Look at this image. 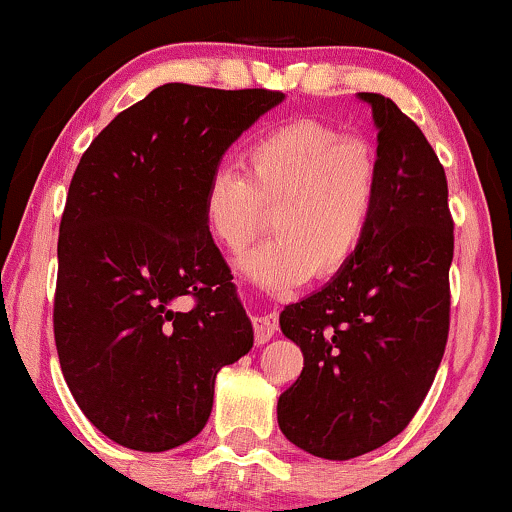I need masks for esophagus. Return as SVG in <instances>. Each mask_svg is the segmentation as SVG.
Listing matches in <instances>:
<instances>
[{
	"instance_id": "1",
	"label": "esophagus",
	"mask_w": 512,
	"mask_h": 512,
	"mask_svg": "<svg viewBox=\"0 0 512 512\" xmlns=\"http://www.w3.org/2000/svg\"><path fill=\"white\" fill-rule=\"evenodd\" d=\"M251 326H254V340L258 345H263V342H268L275 333H278V316L275 314L254 316L251 318Z\"/></svg>"
}]
</instances>
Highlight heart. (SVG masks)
Listing matches in <instances>:
<instances>
[{"mask_svg": "<svg viewBox=\"0 0 512 512\" xmlns=\"http://www.w3.org/2000/svg\"><path fill=\"white\" fill-rule=\"evenodd\" d=\"M242 172H210L203 222L220 249L237 254L270 210L275 237L242 258V270L261 287L290 290L311 273L333 278L364 249L383 194V165L369 141L294 119L244 148Z\"/></svg>", "mask_w": 512, "mask_h": 512, "instance_id": "1", "label": "heart"}]
</instances>
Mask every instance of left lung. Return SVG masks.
<instances>
[{
    "label": "left lung",
    "instance_id": "8db88e82",
    "mask_svg": "<svg viewBox=\"0 0 512 512\" xmlns=\"http://www.w3.org/2000/svg\"><path fill=\"white\" fill-rule=\"evenodd\" d=\"M374 110L383 194L359 256L302 302L280 328L304 369L278 400L294 446L326 460L381 448L412 422L434 383L450 328L453 215L441 160L390 98Z\"/></svg>",
    "mask_w": 512,
    "mask_h": 512
}]
</instances>
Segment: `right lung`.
<instances>
[{"label":"right lung","mask_w":512,"mask_h":512,"mask_svg":"<svg viewBox=\"0 0 512 512\" xmlns=\"http://www.w3.org/2000/svg\"><path fill=\"white\" fill-rule=\"evenodd\" d=\"M282 98L165 83L78 162L59 222L54 342L78 407L119 446L162 453L201 434L215 376L254 345L201 196Z\"/></svg>","instance_id":"right-lung-1"}]
</instances>
